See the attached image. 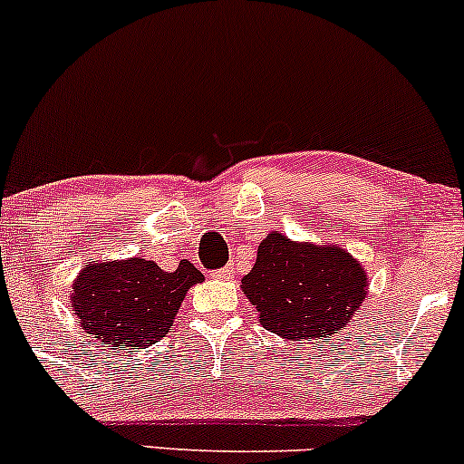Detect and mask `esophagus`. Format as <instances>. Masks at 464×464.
Wrapping results in <instances>:
<instances>
[{
    "label": "esophagus",
    "mask_w": 464,
    "mask_h": 464,
    "mask_svg": "<svg viewBox=\"0 0 464 464\" xmlns=\"http://www.w3.org/2000/svg\"><path fill=\"white\" fill-rule=\"evenodd\" d=\"M214 276L216 279H233V266H225V268L216 270Z\"/></svg>",
    "instance_id": "34e87169"
}]
</instances>
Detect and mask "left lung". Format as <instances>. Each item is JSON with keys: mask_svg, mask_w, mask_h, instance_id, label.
Listing matches in <instances>:
<instances>
[{"mask_svg": "<svg viewBox=\"0 0 464 464\" xmlns=\"http://www.w3.org/2000/svg\"><path fill=\"white\" fill-rule=\"evenodd\" d=\"M366 287L364 268L344 248L292 242L279 231L262 239L257 262L242 279L264 329L287 340L323 343L351 323Z\"/></svg>", "mask_w": 464, "mask_h": 464, "instance_id": "left-lung-1", "label": "left lung"}]
</instances>
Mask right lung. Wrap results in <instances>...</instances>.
I'll list each match as a JSON object with an SVG mask.
<instances>
[{"label": "right lung", "mask_w": 464, "mask_h": 464, "mask_svg": "<svg viewBox=\"0 0 464 464\" xmlns=\"http://www.w3.org/2000/svg\"><path fill=\"white\" fill-rule=\"evenodd\" d=\"M202 279L188 259L174 273L143 257L87 264L72 285V307L100 343L143 349L165 338L188 290Z\"/></svg>", "instance_id": "add662e5"}]
</instances>
